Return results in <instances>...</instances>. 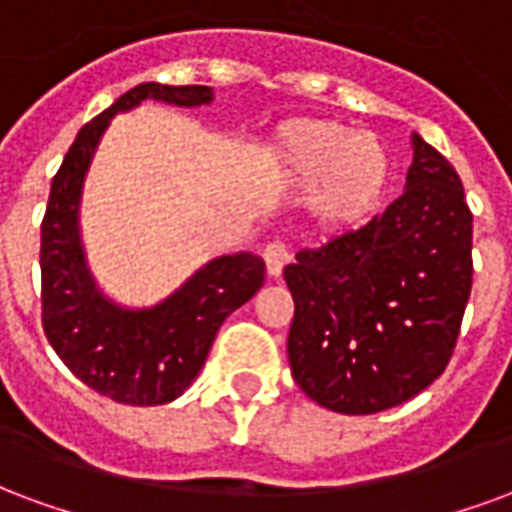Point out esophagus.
Listing matches in <instances>:
<instances>
[{"label": "esophagus", "instance_id": "esophagus-1", "mask_svg": "<svg viewBox=\"0 0 512 512\" xmlns=\"http://www.w3.org/2000/svg\"><path fill=\"white\" fill-rule=\"evenodd\" d=\"M292 261V253L286 251V245L281 242H270L267 248H264V264H267V275L270 278H281L283 267Z\"/></svg>", "mask_w": 512, "mask_h": 512}]
</instances>
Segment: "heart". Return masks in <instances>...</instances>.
Returning <instances> with one entry per match:
<instances>
[{"label": "heart", "instance_id": "obj_1", "mask_svg": "<svg viewBox=\"0 0 512 512\" xmlns=\"http://www.w3.org/2000/svg\"><path fill=\"white\" fill-rule=\"evenodd\" d=\"M270 163L289 185L308 188V207L330 229H352L371 218L393 174L382 138L313 117L283 122L270 144Z\"/></svg>", "mask_w": 512, "mask_h": 512}]
</instances>
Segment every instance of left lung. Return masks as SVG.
<instances>
[{"mask_svg": "<svg viewBox=\"0 0 512 512\" xmlns=\"http://www.w3.org/2000/svg\"><path fill=\"white\" fill-rule=\"evenodd\" d=\"M412 149L401 199L283 270L294 382L333 412L404 404L453 357L472 292V212L445 155L417 133Z\"/></svg>", "mask_w": 512, "mask_h": 512, "instance_id": "1", "label": "left lung"}]
</instances>
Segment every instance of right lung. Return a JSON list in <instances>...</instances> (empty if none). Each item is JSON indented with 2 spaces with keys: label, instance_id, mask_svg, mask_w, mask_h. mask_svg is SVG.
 <instances>
[{
  "label": "right lung",
  "instance_id": "1",
  "mask_svg": "<svg viewBox=\"0 0 512 512\" xmlns=\"http://www.w3.org/2000/svg\"><path fill=\"white\" fill-rule=\"evenodd\" d=\"M144 100L207 106L210 87L138 84L78 130L51 182L40 226L43 330L59 360L117 404H169L188 390L207 360L220 324L264 286V261L231 253L207 261L177 292L152 308H122L100 292L81 245V190L108 122Z\"/></svg>",
  "mask_w": 512,
  "mask_h": 512
}]
</instances>
